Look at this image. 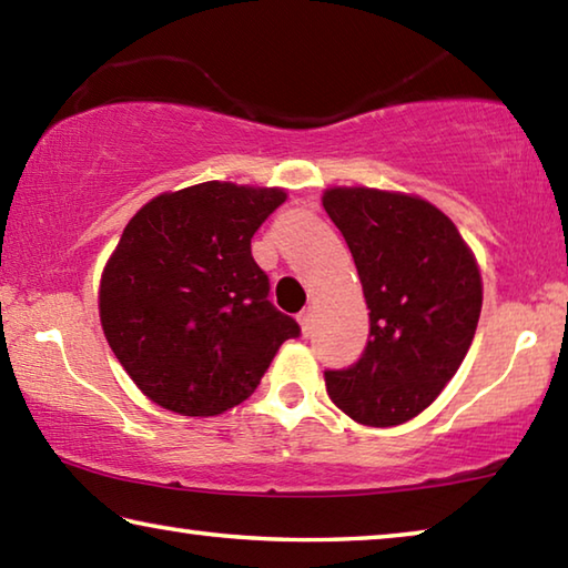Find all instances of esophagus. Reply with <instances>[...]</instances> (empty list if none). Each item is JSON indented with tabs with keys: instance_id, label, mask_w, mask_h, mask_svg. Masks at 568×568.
I'll list each match as a JSON object with an SVG mask.
<instances>
[{
	"instance_id": "1",
	"label": "esophagus",
	"mask_w": 568,
	"mask_h": 568,
	"mask_svg": "<svg viewBox=\"0 0 568 568\" xmlns=\"http://www.w3.org/2000/svg\"><path fill=\"white\" fill-rule=\"evenodd\" d=\"M297 323H301L303 335L311 333L313 331V307H305V311H301V315H297Z\"/></svg>"
}]
</instances>
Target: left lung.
<instances>
[{
	"label": "left lung",
	"instance_id": "obj_1",
	"mask_svg": "<svg viewBox=\"0 0 568 568\" xmlns=\"http://www.w3.org/2000/svg\"><path fill=\"white\" fill-rule=\"evenodd\" d=\"M323 207L351 247L371 311L363 355L325 371V388L363 426H398L428 408L466 358L484 303L476 257L420 197L331 187Z\"/></svg>",
	"mask_w": 568,
	"mask_h": 568
}]
</instances>
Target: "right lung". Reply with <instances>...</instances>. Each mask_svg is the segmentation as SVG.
Masks as SVG:
<instances>
[{"label": "right lung", "mask_w": 568, "mask_h": 568, "mask_svg": "<svg viewBox=\"0 0 568 568\" xmlns=\"http://www.w3.org/2000/svg\"><path fill=\"white\" fill-rule=\"evenodd\" d=\"M277 187L210 180L165 192L134 215L104 265L100 321L128 376L158 406L217 416L257 388L287 338L291 315L267 301L271 281L250 240Z\"/></svg>", "instance_id": "obj_1"}]
</instances>
